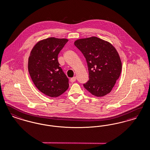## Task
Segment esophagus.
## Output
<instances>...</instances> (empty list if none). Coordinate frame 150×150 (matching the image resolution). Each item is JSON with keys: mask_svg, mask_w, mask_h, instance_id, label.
I'll return each mask as SVG.
<instances>
[{"mask_svg": "<svg viewBox=\"0 0 150 150\" xmlns=\"http://www.w3.org/2000/svg\"><path fill=\"white\" fill-rule=\"evenodd\" d=\"M76 81V77H73V78H71V82H75Z\"/></svg>", "mask_w": 150, "mask_h": 150, "instance_id": "obj_1", "label": "esophagus"}]
</instances>
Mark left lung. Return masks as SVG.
<instances>
[{
  "instance_id": "8db88e82",
  "label": "left lung",
  "mask_w": 150,
  "mask_h": 150,
  "mask_svg": "<svg viewBox=\"0 0 150 150\" xmlns=\"http://www.w3.org/2000/svg\"><path fill=\"white\" fill-rule=\"evenodd\" d=\"M74 45L86 58L89 80L83 84L95 96L109 94L118 79L122 63L118 52L108 41L96 37L76 40Z\"/></svg>"
}]
</instances>
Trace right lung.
Here are the masks:
<instances>
[{
  "mask_svg": "<svg viewBox=\"0 0 150 150\" xmlns=\"http://www.w3.org/2000/svg\"><path fill=\"white\" fill-rule=\"evenodd\" d=\"M68 41L50 37L40 40L32 48L28 71L36 87L43 94L57 97L69 87V79L58 62L57 56Z\"/></svg>",
  "mask_w": 150,
  "mask_h": 150,
  "instance_id": "add662e5",
  "label": "right lung"
}]
</instances>
